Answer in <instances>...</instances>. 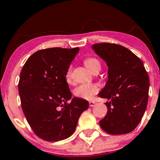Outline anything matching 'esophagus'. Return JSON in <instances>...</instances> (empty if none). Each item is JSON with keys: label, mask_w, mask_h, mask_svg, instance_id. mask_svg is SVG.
Returning <instances> with one entry per match:
<instances>
[{"label": "esophagus", "mask_w": 160, "mask_h": 160, "mask_svg": "<svg viewBox=\"0 0 160 160\" xmlns=\"http://www.w3.org/2000/svg\"><path fill=\"white\" fill-rule=\"evenodd\" d=\"M95 104V103L94 102H89V106H90V107H94Z\"/></svg>", "instance_id": "obj_1"}]
</instances>
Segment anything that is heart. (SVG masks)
<instances>
[{
	"instance_id": "b5f03b06",
	"label": "heart",
	"mask_w": 160,
	"mask_h": 160,
	"mask_svg": "<svg viewBox=\"0 0 160 160\" xmlns=\"http://www.w3.org/2000/svg\"><path fill=\"white\" fill-rule=\"evenodd\" d=\"M85 66L89 71H91L95 66L100 65L98 60L95 58H86L84 61ZM66 80L68 82H71V67H70L66 73ZM99 86L97 84L82 83L75 88L74 94L78 98H80L86 100H90L95 94L98 92Z\"/></svg>"
}]
</instances>
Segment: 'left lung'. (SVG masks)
<instances>
[{
	"instance_id": "8db88e82",
	"label": "left lung",
	"mask_w": 160,
	"mask_h": 160,
	"mask_svg": "<svg viewBox=\"0 0 160 160\" xmlns=\"http://www.w3.org/2000/svg\"><path fill=\"white\" fill-rule=\"evenodd\" d=\"M92 49L108 67V81L98 93L108 101L100 126L111 135L131 132L142 119L148 102L150 82L144 64L121 45L95 43Z\"/></svg>"
}]
</instances>
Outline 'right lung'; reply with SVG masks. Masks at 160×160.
Returning a JSON list of instances; mask_svg holds the SVG:
<instances>
[{
  "instance_id": "right-lung-1",
  "label": "right lung",
  "mask_w": 160,
  "mask_h": 160,
  "mask_svg": "<svg viewBox=\"0 0 160 160\" xmlns=\"http://www.w3.org/2000/svg\"><path fill=\"white\" fill-rule=\"evenodd\" d=\"M79 50L78 47L41 49L29 57L22 69V108L33 131L44 141H58L71 136L80 116L89 108L85 99L72 98L66 81V73Z\"/></svg>"
}]
</instances>
